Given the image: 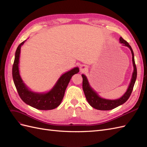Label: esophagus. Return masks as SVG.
<instances>
[{
	"instance_id": "obj_1",
	"label": "esophagus",
	"mask_w": 147,
	"mask_h": 147,
	"mask_svg": "<svg viewBox=\"0 0 147 147\" xmlns=\"http://www.w3.org/2000/svg\"><path fill=\"white\" fill-rule=\"evenodd\" d=\"M80 69L81 72H84V71L87 70L88 67H87V66L85 65H82L80 66Z\"/></svg>"
}]
</instances>
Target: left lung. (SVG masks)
<instances>
[{
    "label": "left lung",
    "instance_id": "left-lung-1",
    "mask_svg": "<svg viewBox=\"0 0 147 147\" xmlns=\"http://www.w3.org/2000/svg\"><path fill=\"white\" fill-rule=\"evenodd\" d=\"M119 42L120 43H123V45H125L129 48L132 53V63L133 66H134V72H133L132 74L131 83L129 84V88H127V91L121 98L116 100H109L101 98V97H100L98 96V94H97V93L90 87L85 75H82L83 78V90L84 93V95H85V97L86 98V100L91 107H92L93 108H94L97 110H110L122 105L124 102H126L127 100L133 90V88H134L137 78V68L135 64L134 52H133L132 49L129 44L126 40H124L121 37L119 38Z\"/></svg>",
    "mask_w": 147,
    "mask_h": 147
}]
</instances>
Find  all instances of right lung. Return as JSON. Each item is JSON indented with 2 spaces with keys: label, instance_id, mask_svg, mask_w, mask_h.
<instances>
[{
  "label": "right lung",
  "instance_id": "obj_1",
  "mask_svg": "<svg viewBox=\"0 0 147 147\" xmlns=\"http://www.w3.org/2000/svg\"><path fill=\"white\" fill-rule=\"evenodd\" d=\"M24 42L21 43L16 49L12 68L13 79L18 93L23 102L35 109L42 110L54 109L61 103L66 88L71 78L74 74L79 72V69L78 67H75L63 74L52 90L45 94H40L30 91L21 80L18 69L21 47Z\"/></svg>",
  "mask_w": 147,
  "mask_h": 147
}]
</instances>
